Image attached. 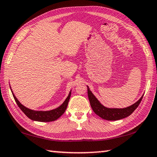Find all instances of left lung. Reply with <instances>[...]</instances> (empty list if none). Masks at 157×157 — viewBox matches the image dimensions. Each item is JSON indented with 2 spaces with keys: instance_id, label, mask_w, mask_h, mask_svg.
<instances>
[{
  "instance_id": "left-lung-1",
  "label": "left lung",
  "mask_w": 157,
  "mask_h": 157,
  "mask_svg": "<svg viewBox=\"0 0 157 157\" xmlns=\"http://www.w3.org/2000/svg\"><path fill=\"white\" fill-rule=\"evenodd\" d=\"M87 86V92H88V97L91 106L93 111L96 115L100 116L101 118L107 121H118L126 118L134 112V110L138 107L140 102H141L143 95L140 99L131 106L124 108H109L106 107L100 103L97 98L95 96L94 94L90 90L89 87Z\"/></svg>"
}]
</instances>
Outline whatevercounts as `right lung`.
<instances>
[{
	"instance_id": "add662e5",
	"label": "right lung",
	"mask_w": 157,
	"mask_h": 157,
	"mask_svg": "<svg viewBox=\"0 0 157 157\" xmlns=\"http://www.w3.org/2000/svg\"><path fill=\"white\" fill-rule=\"evenodd\" d=\"M10 87L12 93L13 97H14L16 102H17V104L18 105V107H19L21 111H22L29 118L31 119V120L34 121H38V122H51V121H56L57 119L59 118V117L62 115H63V113L65 112L66 108H67L68 101L70 100L71 95V90L67 98H66V100H64V102H63L62 104L59 106V107H57L56 109H54L49 110V111H38V110L31 109L26 107L24 105L21 104L17 98V97L15 96L14 93H13L10 85Z\"/></svg>"
}]
</instances>
